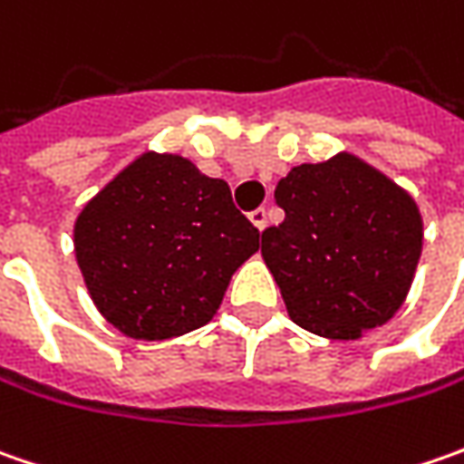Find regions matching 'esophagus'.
I'll return each instance as SVG.
<instances>
[{
  "label": "esophagus",
  "instance_id": "34e87169",
  "mask_svg": "<svg viewBox=\"0 0 464 464\" xmlns=\"http://www.w3.org/2000/svg\"><path fill=\"white\" fill-rule=\"evenodd\" d=\"M250 222L256 224L260 232H263V229L268 227V211H266L263 206H260V208H256V211H250Z\"/></svg>",
  "mask_w": 464,
  "mask_h": 464
}]
</instances>
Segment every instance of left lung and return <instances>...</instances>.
<instances>
[{
	"label": "left lung",
	"mask_w": 464,
	"mask_h": 464,
	"mask_svg": "<svg viewBox=\"0 0 464 464\" xmlns=\"http://www.w3.org/2000/svg\"><path fill=\"white\" fill-rule=\"evenodd\" d=\"M286 219L260 253L299 328L359 338L401 310L420 258L413 198L351 154L299 165L276 186Z\"/></svg>",
	"instance_id": "obj_1"
}]
</instances>
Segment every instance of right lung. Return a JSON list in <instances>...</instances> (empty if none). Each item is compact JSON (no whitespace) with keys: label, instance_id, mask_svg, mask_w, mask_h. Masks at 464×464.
Instances as JSON below:
<instances>
[{"label":"right lung","instance_id":"add662e5","mask_svg":"<svg viewBox=\"0 0 464 464\" xmlns=\"http://www.w3.org/2000/svg\"><path fill=\"white\" fill-rule=\"evenodd\" d=\"M260 232L219 178L178 154H144L82 208L74 250L102 317L136 341L206 325Z\"/></svg>","mask_w":464,"mask_h":464}]
</instances>
